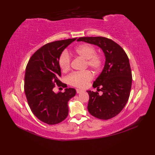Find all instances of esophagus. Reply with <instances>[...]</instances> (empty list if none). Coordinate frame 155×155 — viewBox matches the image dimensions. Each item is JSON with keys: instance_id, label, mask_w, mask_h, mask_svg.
<instances>
[{"instance_id": "1", "label": "esophagus", "mask_w": 155, "mask_h": 155, "mask_svg": "<svg viewBox=\"0 0 155 155\" xmlns=\"http://www.w3.org/2000/svg\"><path fill=\"white\" fill-rule=\"evenodd\" d=\"M77 93L78 94L81 93H83V91H81V90H80V89H77Z\"/></svg>"}]
</instances>
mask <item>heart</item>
Returning a JSON list of instances; mask_svg holds the SVG:
<instances>
[{"instance_id":"obj_1","label":"heart","mask_w":155,"mask_h":155,"mask_svg":"<svg viewBox=\"0 0 155 155\" xmlns=\"http://www.w3.org/2000/svg\"><path fill=\"white\" fill-rule=\"evenodd\" d=\"M96 50L92 45L82 44L74 48V52L86 60V64L94 71L98 72L102 68L104 63L103 57L101 54L95 53ZM58 64L62 71H68L71 68V58L67 51H63L58 58ZM93 76L91 72L86 71L81 72H74L68 77V82L72 86L80 88L87 87Z\"/></svg>"}]
</instances>
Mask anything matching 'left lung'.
Wrapping results in <instances>:
<instances>
[{"label":"left lung","instance_id":"1","mask_svg":"<svg viewBox=\"0 0 155 155\" xmlns=\"http://www.w3.org/2000/svg\"><path fill=\"white\" fill-rule=\"evenodd\" d=\"M83 41L99 47L106 61L101 74L93 83V87L101 90L103 94L87 91L89 94L88 110L99 119L108 120L120 113L130 96L132 72L129 60L123 48L111 39L102 37H81Z\"/></svg>","mask_w":155,"mask_h":155}]
</instances>
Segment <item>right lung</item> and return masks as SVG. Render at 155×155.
Returning <instances> with one entry per match:
<instances>
[{"instance_id":"right-lung-1","label":"right lung","mask_w":155,"mask_h":155,"mask_svg":"<svg viewBox=\"0 0 155 155\" xmlns=\"http://www.w3.org/2000/svg\"><path fill=\"white\" fill-rule=\"evenodd\" d=\"M75 40L69 38L45 45L32 54L26 67L24 88L29 107L39 120L48 124H58L67 117L68 102L76 94L72 88H65L64 93L53 91L56 84L65 86L59 80L58 58Z\"/></svg>"}]
</instances>
